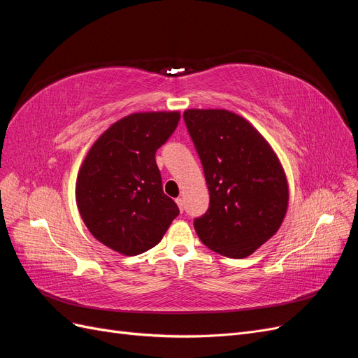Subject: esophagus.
I'll list each match as a JSON object with an SVG mask.
<instances>
[{"label": "esophagus", "mask_w": 358, "mask_h": 358, "mask_svg": "<svg viewBox=\"0 0 358 358\" xmlns=\"http://www.w3.org/2000/svg\"><path fill=\"white\" fill-rule=\"evenodd\" d=\"M176 203H178V206H179V209H180V212H183V208H185V203H183V199L178 197V199H176Z\"/></svg>", "instance_id": "obj_1"}]
</instances>
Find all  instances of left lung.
I'll return each mask as SVG.
<instances>
[{
  "instance_id": "left-lung-1",
  "label": "left lung",
  "mask_w": 358,
  "mask_h": 358,
  "mask_svg": "<svg viewBox=\"0 0 358 358\" xmlns=\"http://www.w3.org/2000/svg\"><path fill=\"white\" fill-rule=\"evenodd\" d=\"M183 119L210 196L208 212L194 220V229L215 252L229 258L251 255L285 218V171L245 117L224 109H189Z\"/></svg>"
}]
</instances>
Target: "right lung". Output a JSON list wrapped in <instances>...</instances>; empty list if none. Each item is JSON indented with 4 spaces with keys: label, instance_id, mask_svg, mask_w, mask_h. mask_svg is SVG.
Wrapping results in <instances>:
<instances>
[{
    "label": "right lung",
    "instance_id": "1",
    "mask_svg": "<svg viewBox=\"0 0 358 358\" xmlns=\"http://www.w3.org/2000/svg\"><path fill=\"white\" fill-rule=\"evenodd\" d=\"M179 112L128 115L96 138L76 182L85 225L103 245L138 255L159 243L178 204L162 191L155 152L175 131Z\"/></svg>",
    "mask_w": 358,
    "mask_h": 358
}]
</instances>
